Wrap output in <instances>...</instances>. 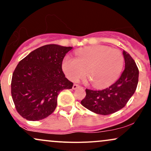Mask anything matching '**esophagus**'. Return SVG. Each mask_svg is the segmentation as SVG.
Masks as SVG:
<instances>
[{
    "label": "esophagus",
    "mask_w": 151,
    "mask_h": 151,
    "mask_svg": "<svg viewBox=\"0 0 151 151\" xmlns=\"http://www.w3.org/2000/svg\"><path fill=\"white\" fill-rule=\"evenodd\" d=\"M79 87H80V86L78 85V84H74V85H73V86H72V89H78V88H79Z\"/></svg>",
    "instance_id": "esophagus-1"
}]
</instances>
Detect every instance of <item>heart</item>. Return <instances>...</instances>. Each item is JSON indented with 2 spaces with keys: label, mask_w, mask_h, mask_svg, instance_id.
Instances as JSON below:
<instances>
[{
  "label": "heart",
  "mask_w": 151,
  "mask_h": 151,
  "mask_svg": "<svg viewBox=\"0 0 151 151\" xmlns=\"http://www.w3.org/2000/svg\"><path fill=\"white\" fill-rule=\"evenodd\" d=\"M124 58L120 50L104 45H93L77 50L75 58L66 56L62 67L69 79L76 81L86 74L93 86L104 87L119 78Z\"/></svg>",
  "instance_id": "b5f03b06"
}]
</instances>
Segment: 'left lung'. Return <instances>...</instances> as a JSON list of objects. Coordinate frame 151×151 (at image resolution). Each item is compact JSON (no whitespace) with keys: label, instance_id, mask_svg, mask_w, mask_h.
<instances>
[{"label":"left lung","instance_id":"8db88e82","mask_svg":"<svg viewBox=\"0 0 151 151\" xmlns=\"http://www.w3.org/2000/svg\"><path fill=\"white\" fill-rule=\"evenodd\" d=\"M125 69L114 84L102 90L86 89V96L81 104L91 111L109 115L124 108L136 91L138 82V69L127 52H123Z\"/></svg>","mask_w":151,"mask_h":151}]
</instances>
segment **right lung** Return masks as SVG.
<instances>
[{"instance_id": "obj_1", "label": "right lung", "mask_w": 151, "mask_h": 151, "mask_svg": "<svg viewBox=\"0 0 151 151\" xmlns=\"http://www.w3.org/2000/svg\"><path fill=\"white\" fill-rule=\"evenodd\" d=\"M72 47L47 45L19 62L13 73L11 95L18 114L28 121L47 117L56 109L58 96L73 83L65 77L62 60Z\"/></svg>"}]
</instances>
